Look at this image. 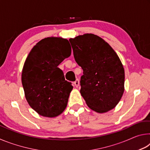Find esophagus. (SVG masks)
I'll return each instance as SVG.
<instances>
[{"mask_svg":"<svg viewBox=\"0 0 150 150\" xmlns=\"http://www.w3.org/2000/svg\"><path fill=\"white\" fill-rule=\"evenodd\" d=\"M74 85L75 87H79V80L78 79H77L74 81Z\"/></svg>","mask_w":150,"mask_h":150,"instance_id":"esophagus-1","label":"esophagus"}]
</instances>
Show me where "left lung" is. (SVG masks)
<instances>
[{"instance_id":"left-lung-1","label":"left lung","mask_w":150,"mask_h":150,"mask_svg":"<svg viewBox=\"0 0 150 150\" xmlns=\"http://www.w3.org/2000/svg\"><path fill=\"white\" fill-rule=\"evenodd\" d=\"M75 62L83 70L80 93L87 106L98 113L117 105L124 91V69L118 55L98 35L70 38Z\"/></svg>"}]
</instances>
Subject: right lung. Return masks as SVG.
<instances>
[{"instance_id": "obj_1", "label": "right lung", "mask_w": 150, "mask_h": 150, "mask_svg": "<svg viewBox=\"0 0 150 150\" xmlns=\"http://www.w3.org/2000/svg\"><path fill=\"white\" fill-rule=\"evenodd\" d=\"M71 54L67 39L50 37L37 43L28 55L22 83L29 105L40 115L55 117L67 106L73 86L57 66Z\"/></svg>"}]
</instances>
